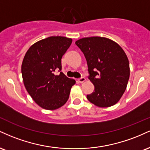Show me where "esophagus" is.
Returning <instances> with one entry per match:
<instances>
[{
    "label": "esophagus",
    "instance_id": "esophagus-1",
    "mask_svg": "<svg viewBox=\"0 0 150 150\" xmlns=\"http://www.w3.org/2000/svg\"><path fill=\"white\" fill-rule=\"evenodd\" d=\"M86 80H85V78L84 77H80V79H78V81H79V82H80V83H82V82H85Z\"/></svg>",
    "mask_w": 150,
    "mask_h": 150
}]
</instances>
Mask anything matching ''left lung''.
I'll return each mask as SVG.
<instances>
[{"mask_svg": "<svg viewBox=\"0 0 150 150\" xmlns=\"http://www.w3.org/2000/svg\"><path fill=\"white\" fill-rule=\"evenodd\" d=\"M85 55L89 79L94 86L87 95L91 103L99 107L116 104L126 89L130 66L123 49L111 39L101 37H86L75 42Z\"/></svg>", "mask_w": 150, "mask_h": 150, "instance_id": "1", "label": "left lung"}]
</instances>
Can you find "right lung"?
Masks as SVG:
<instances>
[{
    "mask_svg": "<svg viewBox=\"0 0 150 150\" xmlns=\"http://www.w3.org/2000/svg\"><path fill=\"white\" fill-rule=\"evenodd\" d=\"M72 39L50 37L36 42L26 53L22 64V75L27 92L39 106L55 110L63 106L69 98L75 80L62 72L61 58L72 43Z\"/></svg>",
    "mask_w": 150,
    "mask_h": 150,
    "instance_id": "1",
    "label": "right lung"
}]
</instances>
